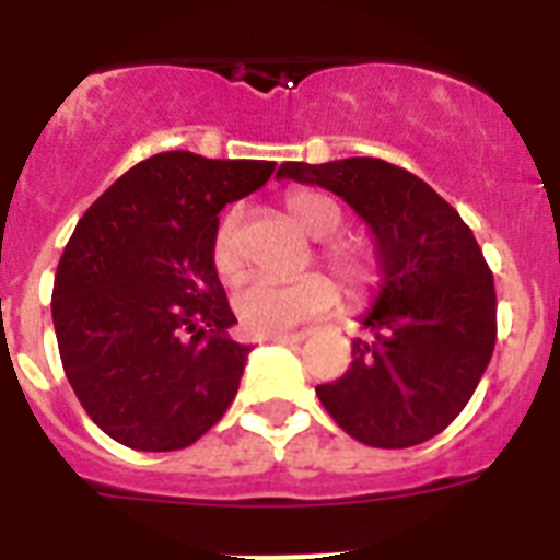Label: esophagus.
<instances>
[{
	"instance_id": "obj_1",
	"label": "esophagus",
	"mask_w": 560,
	"mask_h": 560,
	"mask_svg": "<svg viewBox=\"0 0 560 560\" xmlns=\"http://www.w3.org/2000/svg\"><path fill=\"white\" fill-rule=\"evenodd\" d=\"M305 340V334H276L270 337V342H279V346H293V342Z\"/></svg>"
}]
</instances>
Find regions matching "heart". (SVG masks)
<instances>
[{"mask_svg":"<svg viewBox=\"0 0 560 560\" xmlns=\"http://www.w3.org/2000/svg\"><path fill=\"white\" fill-rule=\"evenodd\" d=\"M290 220L296 223L307 237L325 241L342 226L340 202L319 191H293L284 200ZM319 258L325 267L337 276L342 290L351 299L369 296L377 284V255L363 241L337 237L319 246ZM211 264L223 279H232L241 267L237 255V209H229L218 220L214 237H211ZM337 305V290L319 272H305L290 281H272L253 276L237 284L232 296V311L237 316L241 331L249 337H276V334L293 331L296 325L328 314Z\"/></svg>","mask_w":560,"mask_h":560,"instance_id":"obj_1","label":"heart"}]
</instances>
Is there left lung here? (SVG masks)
Instances as JSON below:
<instances>
[{
	"label": "left lung",
	"mask_w": 560,
	"mask_h": 560,
	"mask_svg": "<svg viewBox=\"0 0 560 560\" xmlns=\"http://www.w3.org/2000/svg\"><path fill=\"white\" fill-rule=\"evenodd\" d=\"M279 179L334 191L372 229L381 288L340 381L316 386L337 424L372 447H412L459 416L497 340L494 276L459 211L407 168L372 156L284 162Z\"/></svg>",
	"instance_id": "8db88e82"
}]
</instances>
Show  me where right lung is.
<instances>
[{"mask_svg":"<svg viewBox=\"0 0 560 560\" xmlns=\"http://www.w3.org/2000/svg\"><path fill=\"white\" fill-rule=\"evenodd\" d=\"M276 162L156 153L78 220L57 264L51 319L86 416L133 451H179L229 409L249 346L211 264L218 214Z\"/></svg>","mask_w":560,"mask_h":560,"instance_id":"1","label":"right lung"}]
</instances>
